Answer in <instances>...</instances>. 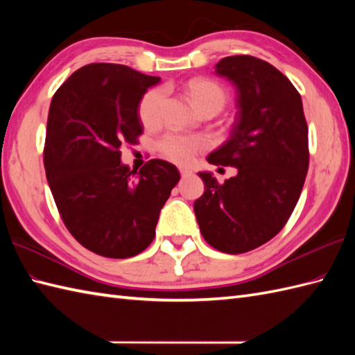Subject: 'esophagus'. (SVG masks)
I'll return each instance as SVG.
<instances>
[{
	"mask_svg": "<svg viewBox=\"0 0 355 355\" xmlns=\"http://www.w3.org/2000/svg\"><path fill=\"white\" fill-rule=\"evenodd\" d=\"M180 173H182V177H189L193 172L189 168H180Z\"/></svg>",
	"mask_w": 355,
	"mask_h": 355,
	"instance_id": "34e87169",
	"label": "esophagus"
}]
</instances>
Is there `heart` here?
Segmentation results:
<instances>
[{
  "instance_id": "heart-1",
  "label": "heart",
  "mask_w": 355,
  "mask_h": 355,
  "mask_svg": "<svg viewBox=\"0 0 355 355\" xmlns=\"http://www.w3.org/2000/svg\"><path fill=\"white\" fill-rule=\"evenodd\" d=\"M186 92L198 111L212 108L220 111L227 93L218 82L207 78H193L186 85ZM166 101L164 88H153L143 94L139 103V117L145 128H157L163 120V110ZM209 146V141L202 135H183L169 132L158 141V150L168 160L180 164L191 163L195 155Z\"/></svg>"
}]
</instances>
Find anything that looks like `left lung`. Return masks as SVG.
Instances as JSON below:
<instances>
[{
	"instance_id": "1",
	"label": "left lung",
	"mask_w": 355,
	"mask_h": 355,
	"mask_svg": "<svg viewBox=\"0 0 355 355\" xmlns=\"http://www.w3.org/2000/svg\"><path fill=\"white\" fill-rule=\"evenodd\" d=\"M215 73L235 85L238 112L230 137L207 162L238 173L220 184L210 172H200L205 193L193 210L202 238L238 254L266 244L291 216L310 163L308 126L297 89L271 64L229 56Z\"/></svg>"
}]
</instances>
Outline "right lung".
I'll return each mask as SVG.
<instances>
[{
	"mask_svg": "<svg viewBox=\"0 0 355 355\" xmlns=\"http://www.w3.org/2000/svg\"><path fill=\"white\" fill-rule=\"evenodd\" d=\"M160 78L120 64H88L50 103L44 168L65 227L105 258L125 259L153 243L158 215L180 180L172 163L153 158L140 171L120 162L143 132L140 99Z\"/></svg>",
	"mask_w": 355,
	"mask_h": 355,
	"instance_id": "1",
	"label": "right lung"
}]
</instances>
